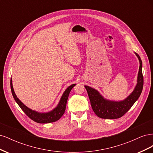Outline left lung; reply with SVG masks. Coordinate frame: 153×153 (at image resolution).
I'll return each instance as SVG.
<instances>
[{
	"instance_id": "obj_1",
	"label": "left lung",
	"mask_w": 153,
	"mask_h": 153,
	"mask_svg": "<svg viewBox=\"0 0 153 153\" xmlns=\"http://www.w3.org/2000/svg\"><path fill=\"white\" fill-rule=\"evenodd\" d=\"M140 62L137 85L133 92L123 100L114 101L105 98L100 92L94 88L85 85L91 101L92 108L96 115L102 119H115L121 117L139 98L143 89V78L142 75V62L139 55L134 52Z\"/></svg>"
}]
</instances>
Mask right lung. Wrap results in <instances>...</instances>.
<instances>
[{
	"label": "right lung",
	"mask_w": 153,
	"mask_h": 153,
	"mask_svg": "<svg viewBox=\"0 0 153 153\" xmlns=\"http://www.w3.org/2000/svg\"><path fill=\"white\" fill-rule=\"evenodd\" d=\"M75 85V84H72L67 88L62 94L61 99H60L59 101V103L53 110H50L47 112H39L38 111L33 110L29 108V107H27L26 105H25L17 98L13 87L12 78L11 79V89L12 92V94L17 104L19 105L22 110L24 111L25 114L29 118H30L32 120H33L36 123L41 124L55 122L58 121V120L62 116V115L64 114V112H65L69 92H70L71 90L73 89V87Z\"/></svg>",
	"instance_id": "right-lung-1"
}]
</instances>
